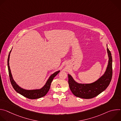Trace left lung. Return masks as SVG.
<instances>
[{
  "instance_id": "1",
  "label": "left lung",
  "mask_w": 121,
  "mask_h": 121,
  "mask_svg": "<svg viewBox=\"0 0 121 121\" xmlns=\"http://www.w3.org/2000/svg\"><path fill=\"white\" fill-rule=\"evenodd\" d=\"M109 61L106 70L102 76L95 82L91 84H79L76 82L69 74H68V84L73 94L76 97L89 99L95 97L108 87L112 78V56L107 48Z\"/></svg>"
}]
</instances>
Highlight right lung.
<instances>
[{"mask_svg":"<svg viewBox=\"0 0 121 121\" xmlns=\"http://www.w3.org/2000/svg\"><path fill=\"white\" fill-rule=\"evenodd\" d=\"M11 51V50L10 51L9 54V55L8 58V66L9 79L14 89L16 91H17L19 94L30 99H39L44 96L48 92L50 88L51 84L54 78L59 73L60 71H56L52 75L49 77V79L47 81L44 86L41 89L34 90H26L22 89V88L19 87V86L14 81L11 73V71L10 69V67L9 65V56H10Z\"/></svg>","mask_w":121,"mask_h":121,"instance_id":"obj_1","label":"right lung"}]
</instances>
